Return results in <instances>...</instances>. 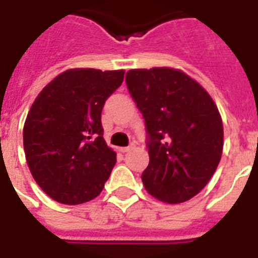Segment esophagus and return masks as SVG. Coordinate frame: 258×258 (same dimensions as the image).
I'll return each mask as SVG.
<instances>
[{"mask_svg": "<svg viewBox=\"0 0 258 258\" xmlns=\"http://www.w3.org/2000/svg\"><path fill=\"white\" fill-rule=\"evenodd\" d=\"M134 146L135 145H131V146H128V147H120V149H119V151H120V153H128L130 150H133L134 149Z\"/></svg>", "mask_w": 258, "mask_h": 258, "instance_id": "34e87169", "label": "esophagus"}]
</instances>
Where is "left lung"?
I'll return each instance as SVG.
<instances>
[{"label": "left lung", "instance_id": "left-lung-1", "mask_svg": "<svg viewBox=\"0 0 258 258\" xmlns=\"http://www.w3.org/2000/svg\"><path fill=\"white\" fill-rule=\"evenodd\" d=\"M125 83L149 133L146 190L166 204L191 200L221 161L224 125L209 92L183 71L131 70Z\"/></svg>", "mask_w": 258, "mask_h": 258}]
</instances>
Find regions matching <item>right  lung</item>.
<instances>
[{
    "mask_svg": "<svg viewBox=\"0 0 258 258\" xmlns=\"http://www.w3.org/2000/svg\"><path fill=\"white\" fill-rule=\"evenodd\" d=\"M124 71L72 68L34 99L24 124V150L34 180L52 200L79 205L96 198L116 163L103 138L101 109Z\"/></svg>",
    "mask_w": 258,
    "mask_h": 258,
    "instance_id": "obj_1",
    "label": "right lung"
}]
</instances>
